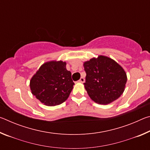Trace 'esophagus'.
<instances>
[{"mask_svg": "<svg viewBox=\"0 0 150 150\" xmlns=\"http://www.w3.org/2000/svg\"><path fill=\"white\" fill-rule=\"evenodd\" d=\"M79 83H84L85 82V79L83 77H81L80 79L78 81Z\"/></svg>", "mask_w": 150, "mask_h": 150, "instance_id": "obj_1", "label": "esophagus"}]
</instances>
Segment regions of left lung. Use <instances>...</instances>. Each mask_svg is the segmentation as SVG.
Masks as SVG:
<instances>
[{"instance_id":"left-lung-1","label":"left lung","mask_w":150,"mask_h":150,"mask_svg":"<svg viewBox=\"0 0 150 150\" xmlns=\"http://www.w3.org/2000/svg\"><path fill=\"white\" fill-rule=\"evenodd\" d=\"M85 88L96 103L108 105L120 97L127 81L125 71L111 58L99 55L83 63Z\"/></svg>"}]
</instances>
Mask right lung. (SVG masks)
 Wrapping results in <instances>:
<instances>
[{"mask_svg": "<svg viewBox=\"0 0 150 150\" xmlns=\"http://www.w3.org/2000/svg\"><path fill=\"white\" fill-rule=\"evenodd\" d=\"M75 83L66 62L51 61L43 64L30 83L33 95L49 106L61 105L67 99Z\"/></svg>", "mask_w": 150, "mask_h": 150, "instance_id": "1", "label": "right lung"}]
</instances>
